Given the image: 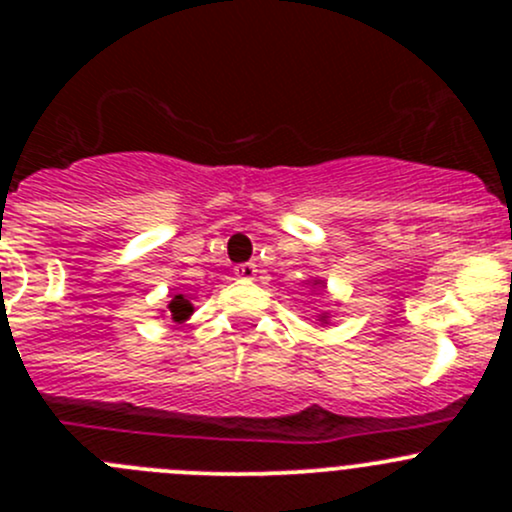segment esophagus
<instances>
[{
  "label": "esophagus",
  "instance_id": "esophagus-1",
  "mask_svg": "<svg viewBox=\"0 0 512 512\" xmlns=\"http://www.w3.org/2000/svg\"><path fill=\"white\" fill-rule=\"evenodd\" d=\"M235 275L240 277V280H255L257 265H252V262H242V265L235 267Z\"/></svg>",
  "mask_w": 512,
  "mask_h": 512
}]
</instances>
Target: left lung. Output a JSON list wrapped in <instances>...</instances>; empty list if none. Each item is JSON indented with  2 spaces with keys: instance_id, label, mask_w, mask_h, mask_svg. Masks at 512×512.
I'll return each mask as SVG.
<instances>
[{
  "instance_id": "obj_1",
  "label": "left lung",
  "mask_w": 512,
  "mask_h": 512,
  "mask_svg": "<svg viewBox=\"0 0 512 512\" xmlns=\"http://www.w3.org/2000/svg\"><path fill=\"white\" fill-rule=\"evenodd\" d=\"M304 285H307V289H309V292H312V294H319V292H324V289H327V282L317 280V277H314V280H307V282H304ZM317 319H319V322H322V324H329V312H322Z\"/></svg>"
}]
</instances>
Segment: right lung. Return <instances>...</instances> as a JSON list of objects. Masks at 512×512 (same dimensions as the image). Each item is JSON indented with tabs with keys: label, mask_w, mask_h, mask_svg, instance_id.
Listing matches in <instances>:
<instances>
[{
	"label": "right lung",
	"mask_w": 512,
	"mask_h": 512,
	"mask_svg": "<svg viewBox=\"0 0 512 512\" xmlns=\"http://www.w3.org/2000/svg\"><path fill=\"white\" fill-rule=\"evenodd\" d=\"M168 314L175 324H183L193 317V304L183 294H173V299L168 302Z\"/></svg>",
	"instance_id": "add662e5"
}]
</instances>
